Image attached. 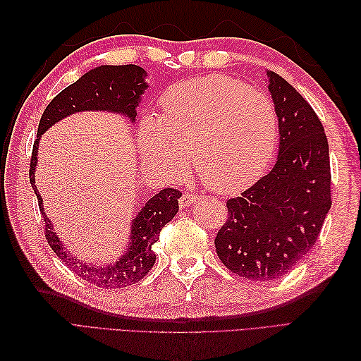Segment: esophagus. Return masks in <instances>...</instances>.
I'll list each match as a JSON object with an SVG mask.
<instances>
[{"instance_id":"esophagus-1","label":"esophagus","mask_w":361,"mask_h":361,"mask_svg":"<svg viewBox=\"0 0 361 361\" xmlns=\"http://www.w3.org/2000/svg\"><path fill=\"white\" fill-rule=\"evenodd\" d=\"M198 200V195L192 194V192H185L180 197V206L181 208H188L189 204H192Z\"/></svg>"}]
</instances>
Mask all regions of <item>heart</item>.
Segmentation results:
<instances>
[{"instance_id":"b5f03b06","label":"heart","mask_w":361,"mask_h":361,"mask_svg":"<svg viewBox=\"0 0 361 361\" xmlns=\"http://www.w3.org/2000/svg\"><path fill=\"white\" fill-rule=\"evenodd\" d=\"M163 118L140 127L142 158L178 178L192 159L195 173L216 192H235L262 176L278 144V113L264 91L226 75L198 78L163 96Z\"/></svg>"}]
</instances>
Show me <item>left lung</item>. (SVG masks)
I'll use <instances>...</instances> for the list:
<instances>
[{"label": "left lung", "mask_w": 361, "mask_h": 361, "mask_svg": "<svg viewBox=\"0 0 361 361\" xmlns=\"http://www.w3.org/2000/svg\"><path fill=\"white\" fill-rule=\"evenodd\" d=\"M279 119V155L274 167L226 202L219 229L221 262L243 279L274 281L301 262L317 243L332 204L329 144L318 114L283 80L268 71Z\"/></svg>", "instance_id": "left-lung-1"}]
</instances>
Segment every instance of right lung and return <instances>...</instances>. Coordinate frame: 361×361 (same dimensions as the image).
I'll return each mask as SVG.
<instances>
[{"label":"right lung","instance_id":"right-lung-1","mask_svg":"<svg viewBox=\"0 0 361 361\" xmlns=\"http://www.w3.org/2000/svg\"><path fill=\"white\" fill-rule=\"evenodd\" d=\"M144 78L145 71L137 65H105L83 74L78 82L60 91L46 106L42 119L38 122L37 140L34 141L32 157H30L29 181L32 185L38 208H40L44 220L46 240L57 257H60L71 271L93 286L102 288H122L132 286L149 273L157 259L155 251L152 248L153 243L159 239L161 229L178 212V198L181 197V192L173 188L161 189L155 197H152L145 203L133 220L132 242H130V248L126 255L109 267L88 265L80 262L78 257H73L65 250V245H62L57 234L52 231L51 221L43 212V200L38 194L34 178L38 141L52 124L78 111L105 110L122 113L133 122L136 118L137 102H140L144 90L147 88Z\"/></svg>","mask_w":361,"mask_h":361}]
</instances>
